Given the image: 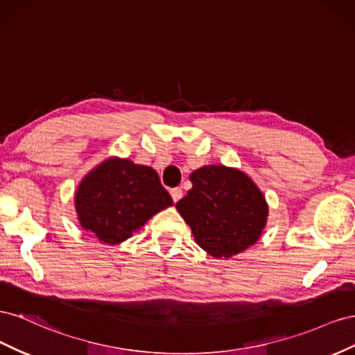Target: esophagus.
Segmentation results:
<instances>
[{
  "label": "esophagus",
  "mask_w": 355,
  "mask_h": 355,
  "mask_svg": "<svg viewBox=\"0 0 355 355\" xmlns=\"http://www.w3.org/2000/svg\"><path fill=\"white\" fill-rule=\"evenodd\" d=\"M171 196H172V200L174 202H178L181 198H183V190H181L180 187H175V189H171Z\"/></svg>",
  "instance_id": "obj_1"
}]
</instances>
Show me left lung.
Here are the masks:
<instances>
[{
	"label": "left lung",
	"instance_id": "obj_1",
	"mask_svg": "<svg viewBox=\"0 0 355 355\" xmlns=\"http://www.w3.org/2000/svg\"><path fill=\"white\" fill-rule=\"evenodd\" d=\"M190 181L193 187L175 207L202 250L229 259L256 244L269 208L254 181L223 165L202 166Z\"/></svg>",
	"mask_w": 355,
	"mask_h": 355
}]
</instances>
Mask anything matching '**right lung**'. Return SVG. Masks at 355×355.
<instances>
[{"label":"right lung","instance_id":"obj_1","mask_svg":"<svg viewBox=\"0 0 355 355\" xmlns=\"http://www.w3.org/2000/svg\"><path fill=\"white\" fill-rule=\"evenodd\" d=\"M171 205L172 199L153 168L119 157H110L90 171L76 191L80 225L111 245L132 236Z\"/></svg>","mask_w":355,"mask_h":355}]
</instances>
